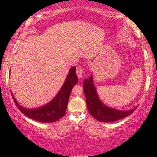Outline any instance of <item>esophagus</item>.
Wrapping results in <instances>:
<instances>
[{"instance_id": "obj_1", "label": "esophagus", "mask_w": 157, "mask_h": 157, "mask_svg": "<svg viewBox=\"0 0 157 157\" xmlns=\"http://www.w3.org/2000/svg\"><path fill=\"white\" fill-rule=\"evenodd\" d=\"M83 69H82V68L80 67V66H78V67L77 68V70H76V73H77V75L78 76V77L80 79H81L82 77V75H83Z\"/></svg>"}]
</instances>
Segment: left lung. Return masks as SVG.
I'll list each match as a JSON object with an SVG mask.
<instances>
[{"label": "left lung", "mask_w": 157, "mask_h": 157, "mask_svg": "<svg viewBox=\"0 0 157 157\" xmlns=\"http://www.w3.org/2000/svg\"><path fill=\"white\" fill-rule=\"evenodd\" d=\"M82 86L89 113L98 121L102 122L117 121L129 116L136 109V107L128 111H122L104 104L98 96L92 75H91L89 78L83 81Z\"/></svg>", "instance_id": "left-lung-1"}]
</instances>
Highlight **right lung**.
<instances>
[{"mask_svg":"<svg viewBox=\"0 0 157 157\" xmlns=\"http://www.w3.org/2000/svg\"><path fill=\"white\" fill-rule=\"evenodd\" d=\"M77 82L78 77L76 75V67L73 66L69 69L65 82L56 96L48 103L35 109L23 107L17 102L12 92V96L20 111L29 118L46 123L53 122L60 120L66 113L70 94Z\"/></svg>","mask_w":157,"mask_h":157,"instance_id":"right-lung-1","label":"right lung"}]
</instances>
